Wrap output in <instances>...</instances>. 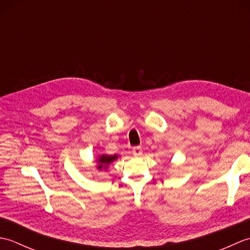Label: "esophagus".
I'll use <instances>...</instances> for the list:
<instances>
[{
    "mask_svg": "<svg viewBox=\"0 0 250 250\" xmlns=\"http://www.w3.org/2000/svg\"><path fill=\"white\" fill-rule=\"evenodd\" d=\"M132 152H133V155L135 157H139V156H142L143 153V150H142V147L141 146H135L133 149H132Z\"/></svg>",
    "mask_w": 250,
    "mask_h": 250,
    "instance_id": "1",
    "label": "esophagus"
}]
</instances>
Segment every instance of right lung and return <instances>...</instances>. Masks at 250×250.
Returning a JSON list of instances; mask_svg holds the SVG:
<instances>
[{
  "label": "right lung",
  "instance_id": "1",
  "mask_svg": "<svg viewBox=\"0 0 250 250\" xmlns=\"http://www.w3.org/2000/svg\"><path fill=\"white\" fill-rule=\"evenodd\" d=\"M116 158H117V156H114V157H111V156H102V157L100 158V160H99L100 166L98 167L100 169L102 168V167H106V166H107V164H109L110 162H113Z\"/></svg>",
  "mask_w": 250,
  "mask_h": 250
}]
</instances>
